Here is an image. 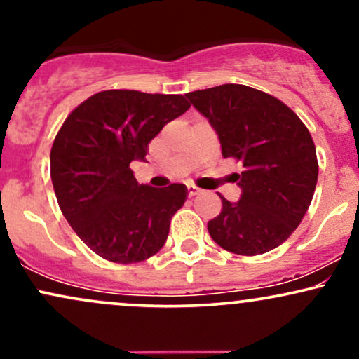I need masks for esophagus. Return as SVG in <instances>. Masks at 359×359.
Masks as SVG:
<instances>
[{"label":"esophagus","mask_w":359,"mask_h":359,"mask_svg":"<svg viewBox=\"0 0 359 359\" xmlns=\"http://www.w3.org/2000/svg\"><path fill=\"white\" fill-rule=\"evenodd\" d=\"M199 192H201V189L196 187V185H187V196L189 197L197 196V194H199Z\"/></svg>","instance_id":"1"}]
</instances>
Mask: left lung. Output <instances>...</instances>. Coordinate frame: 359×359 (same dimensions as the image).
I'll list each match as a JSON object with an SVG mask.
<instances>
[{"label": "left lung", "mask_w": 359, "mask_h": 359, "mask_svg": "<svg viewBox=\"0 0 359 359\" xmlns=\"http://www.w3.org/2000/svg\"><path fill=\"white\" fill-rule=\"evenodd\" d=\"M209 119L224 158L243 163L241 197L221 196L208 231L221 248L245 257L277 248L295 231L314 196L319 163L307 126L287 104L263 90L222 84L185 94Z\"/></svg>", "instance_id": "obj_1"}]
</instances>
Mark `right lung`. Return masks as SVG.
Here are the masks:
<instances>
[{
    "instance_id": "obj_1",
    "label": "right lung",
    "mask_w": 359,
    "mask_h": 359,
    "mask_svg": "<svg viewBox=\"0 0 359 359\" xmlns=\"http://www.w3.org/2000/svg\"><path fill=\"white\" fill-rule=\"evenodd\" d=\"M189 108L182 94L109 89L65 118L50 150L53 191L74 231L101 258L138 263L165 245L187 187L140 185L130 163L145 162L148 143Z\"/></svg>"
}]
</instances>
